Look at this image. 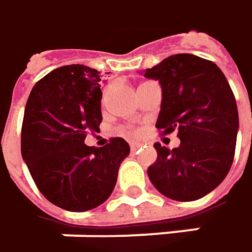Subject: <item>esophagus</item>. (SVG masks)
I'll list each match as a JSON object with an SVG mask.
<instances>
[{
	"label": "esophagus",
	"instance_id": "1",
	"mask_svg": "<svg viewBox=\"0 0 252 252\" xmlns=\"http://www.w3.org/2000/svg\"><path fill=\"white\" fill-rule=\"evenodd\" d=\"M129 147H131V150H132V151H135V150H138L140 147H141V143H137V141H131V143H129Z\"/></svg>",
	"mask_w": 252,
	"mask_h": 252
}]
</instances>
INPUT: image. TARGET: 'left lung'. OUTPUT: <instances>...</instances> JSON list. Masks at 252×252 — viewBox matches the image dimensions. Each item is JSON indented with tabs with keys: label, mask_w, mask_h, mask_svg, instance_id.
<instances>
[{
	"label": "left lung",
	"mask_w": 252,
	"mask_h": 252,
	"mask_svg": "<svg viewBox=\"0 0 252 252\" xmlns=\"http://www.w3.org/2000/svg\"><path fill=\"white\" fill-rule=\"evenodd\" d=\"M144 76L161 86L156 126L164 134L177 129L180 138L177 149L154 144L150 180L173 200L200 199L222 183L234 161L240 120L232 89L214 62L189 53L161 60Z\"/></svg>",
	"instance_id": "left-lung-1"
}]
</instances>
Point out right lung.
<instances>
[{
	"label": "right lung",
	"instance_id": "add662e5",
	"mask_svg": "<svg viewBox=\"0 0 252 252\" xmlns=\"http://www.w3.org/2000/svg\"><path fill=\"white\" fill-rule=\"evenodd\" d=\"M101 76L85 64L52 70L34 85L26 103L21 156L44 197L62 209L85 212L111 196L123 160L124 138L101 149L85 138L102 123Z\"/></svg>",
	"mask_w": 252,
	"mask_h": 252
}]
</instances>
